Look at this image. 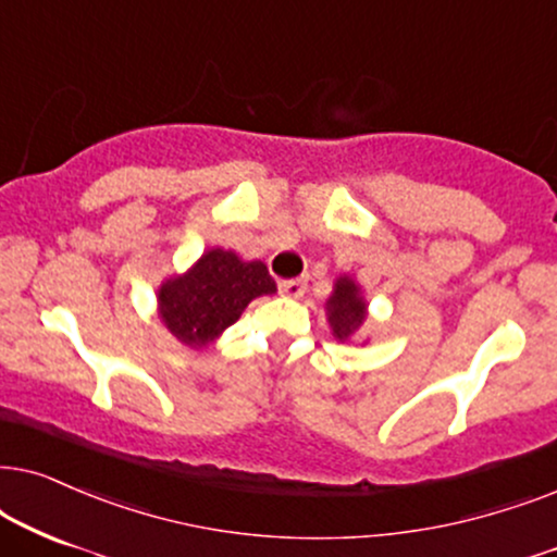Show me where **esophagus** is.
<instances>
[{
	"mask_svg": "<svg viewBox=\"0 0 557 557\" xmlns=\"http://www.w3.org/2000/svg\"><path fill=\"white\" fill-rule=\"evenodd\" d=\"M280 293H283L285 298H302V295H306V280H283V283H280Z\"/></svg>",
	"mask_w": 557,
	"mask_h": 557,
	"instance_id": "obj_1",
	"label": "esophagus"
}]
</instances>
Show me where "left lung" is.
<instances>
[{
	"instance_id": "left-lung-1",
	"label": "left lung",
	"mask_w": 557,
	"mask_h": 557,
	"mask_svg": "<svg viewBox=\"0 0 557 557\" xmlns=\"http://www.w3.org/2000/svg\"><path fill=\"white\" fill-rule=\"evenodd\" d=\"M367 318L369 302L361 285L356 283L351 274H338L336 283H333V293L325 300V321H329L333 338L341 341V344H351L361 336Z\"/></svg>"
}]
</instances>
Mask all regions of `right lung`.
<instances>
[{"label": "right lung", "instance_id": "add662e5", "mask_svg": "<svg viewBox=\"0 0 557 557\" xmlns=\"http://www.w3.org/2000/svg\"><path fill=\"white\" fill-rule=\"evenodd\" d=\"M277 285L259 259H242L232 249L211 247L181 274H170L158 287V318L188 348H206L244 308Z\"/></svg>", "mask_w": 557, "mask_h": 557}]
</instances>
